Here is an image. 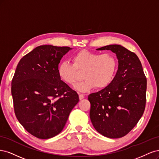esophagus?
<instances>
[{"label": "esophagus", "mask_w": 159, "mask_h": 159, "mask_svg": "<svg viewBox=\"0 0 159 159\" xmlns=\"http://www.w3.org/2000/svg\"><path fill=\"white\" fill-rule=\"evenodd\" d=\"M79 99L81 100H83L84 98V94H79Z\"/></svg>", "instance_id": "esophagus-1"}]
</instances>
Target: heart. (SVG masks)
Listing matches in <instances>:
<instances>
[{"instance_id":"b5f03b06","label":"heart","mask_w":159,"mask_h":159,"mask_svg":"<svg viewBox=\"0 0 159 159\" xmlns=\"http://www.w3.org/2000/svg\"><path fill=\"white\" fill-rule=\"evenodd\" d=\"M73 64L66 61L61 62L57 66V74L64 83L73 85L79 77V73L83 72V81L74 86V89L82 93L97 88L101 89L109 86L113 80L117 69V60L111 53L100 54L83 50L72 57Z\"/></svg>"}]
</instances>
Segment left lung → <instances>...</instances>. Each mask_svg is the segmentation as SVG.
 <instances>
[{
	"mask_svg": "<svg viewBox=\"0 0 159 159\" xmlns=\"http://www.w3.org/2000/svg\"><path fill=\"white\" fill-rule=\"evenodd\" d=\"M96 50L114 53L118 69L109 86L89 96L90 120L101 135L120 138L136 125L143 114L147 79L136 54L123 46L109 45Z\"/></svg>",
	"mask_w": 159,
	"mask_h": 159,
	"instance_id": "1",
	"label": "left lung"
}]
</instances>
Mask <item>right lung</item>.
<instances>
[{"instance_id":"1","label":"right lung","mask_w":159,"mask_h":159,"mask_svg":"<svg viewBox=\"0 0 159 159\" xmlns=\"http://www.w3.org/2000/svg\"><path fill=\"white\" fill-rule=\"evenodd\" d=\"M72 48L40 45L20 59L12 80L11 93L18 121L30 134L47 139L64 128L79 101L57 74L63 56Z\"/></svg>"}]
</instances>
